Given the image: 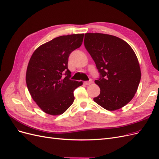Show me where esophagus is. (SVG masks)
I'll return each instance as SVG.
<instances>
[{"label": "esophagus", "instance_id": "obj_1", "mask_svg": "<svg viewBox=\"0 0 159 159\" xmlns=\"http://www.w3.org/2000/svg\"><path fill=\"white\" fill-rule=\"evenodd\" d=\"M91 83H92V80H90L89 81H84V84L85 85H88L89 84H91Z\"/></svg>", "mask_w": 159, "mask_h": 159}]
</instances>
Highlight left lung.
Returning <instances> with one entry per match:
<instances>
[{
	"instance_id": "obj_1",
	"label": "left lung",
	"mask_w": 159,
	"mask_h": 159,
	"mask_svg": "<svg viewBox=\"0 0 159 159\" xmlns=\"http://www.w3.org/2000/svg\"><path fill=\"white\" fill-rule=\"evenodd\" d=\"M84 46L100 73L95 80L100 94L94 102L108 111L122 108L133 98L140 83L135 53L121 38L102 33L85 34Z\"/></svg>"
}]
</instances>
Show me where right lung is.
Returning a JSON list of instances; mask_svg holds the SVG:
<instances>
[{
  "mask_svg": "<svg viewBox=\"0 0 159 159\" xmlns=\"http://www.w3.org/2000/svg\"><path fill=\"white\" fill-rule=\"evenodd\" d=\"M84 34L61 36L41 45L28 62L26 81L31 97L43 111L64 113L74 101V91L82 81L71 80L68 68L71 52L82 44Z\"/></svg>",
  "mask_w": 159,
  "mask_h": 159,
  "instance_id": "1",
  "label": "right lung"
}]
</instances>
